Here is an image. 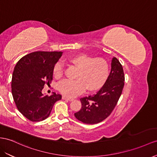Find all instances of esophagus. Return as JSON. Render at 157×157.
<instances>
[{
  "label": "esophagus",
  "mask_w": 157,
  "mask_h": 157,
  "mask_svg": "<svg viewBox=\"0 0 157 157\" xmlns=\"http://www.w3.org/2000/svg\"><path fill=\"white\" fill-rule=\"evenodd\" d=\"M62 99H63V100H67V101H73V99H71V98H67V97H66L65 95H63L62 96Z\"/></svg>",
  "instance_id": "1"
}]
</instances>
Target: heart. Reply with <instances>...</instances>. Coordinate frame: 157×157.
Segmentation results:
<instances>
[{
  "instance_id": "b5f03b06",
  "label": "heart",
  "mask_w": 157,
  "mask_h": 157,
  "mask_svg": "<svg viewBox=\"0 0 157 157\" xmlns=\"http://www.w3.org/2000/svg\"><path fill=\"white\" fill-rule=\"evenodd\" d=\"M67 62L79 68V70L75 76L76 80H64L59 83V91L66 97H75L83 93L86 88L89 91L97 90L107 78L108 64L102 58H94L86 54H75L68 58ZM54 74L56 78L62 75V63L56 64Z\"/></svg>"
}]
</instances>
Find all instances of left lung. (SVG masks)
I'll use <instances>...</instances> for the list:
<instances>
[{
    "mask_svg": "<svg viewBox=\"0 0 157 157\" xmlns=\"http://www.w3.org/2000/svg\"><path fill=\"white\" fill-rule=\"evenodd\" d=\"M111 71L105 83L97 93L80 99L82 108L74 113L75 118L86 124H95L109 116L121 95L124 87L123 69L119 60L113 58Z\"/></svg>",
    "mask_w": 157,
    "mask_h": 157,
    "instance_id": "8db88e82",
    "label": "left lung"
}]
</instances>
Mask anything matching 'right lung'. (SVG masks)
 Masks as SVG:
<instances>
[{
  "label": "right lung",
  "instance_id": "obj_1",
  "mask_svg": "<svg viewBox=\"0 0 157 157\" xmlns=\"http://www.w3.org/2000/svg\"><path fill=\"white\" fill-rule=\"evenodd\" d=\"M62 52H34L17 62L12 77V94L18 111L31 121H41L49 117L54 103L62 95L54 92L44 94L46 83L53 77L55 64Z\"/></svg>",
  "mask_w": 157,
  "mask_h": 157
}]
</instances>
